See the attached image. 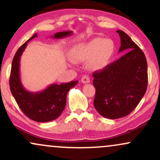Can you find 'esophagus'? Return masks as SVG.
<instances>
[{"instance_id": "esophagus-1", "label": "esophagus", "mask_w": 160, "mask_h": 160, "mask_svg": "<svg viewBox=\"0 0 160 160\" xmlns=\"http://www.w3.org/2000/svg\"><path fill=\"white\" fill-rule=\"evenodd\" d=\"M90 78L88 76H84L82 78V82L83 84H88V83H90Z\"/></svg>"}]
</instances>
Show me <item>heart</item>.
<instances>
[{"mask_svg": "<svg viewBox=\"0 0 160 160\" xmlns=\"http://www.w3.org/2000/svg\"><path fill=\"white\" fill-rule=\"evenodd\" d=\"M115 51V45L112 39L95 37L72 48L70 59L77 63L88 62L89 69L99 71L109 65Z\"/></svg>", "mask_w": 160, "mask_h": 160, "instance_id": "heart-1", "label": "heart"}]
</instances>
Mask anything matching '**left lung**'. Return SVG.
<instances>
[{"mask_svg": "<svg viewBox=\"0 0 160 160\" xmlns=\"http://www.w3.org/2000/svg\"><path fill=\"white\" fill-rule=\"evenodd\" d=\"M118 53L127 51L105 69L93 72L94 107L103 117L118 119L135 109L146 92L148 66L142 51L121 30Z\"/></svg>", "mask_w": 160, "mask_h": 160, "instance_id": "left-lung-1", "label": "left lung"}]
</instances>
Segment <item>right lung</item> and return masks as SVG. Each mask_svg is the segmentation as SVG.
Here are the masks:
<instances>
[{"label":"right lung","mask_w":160,"mask_h":160,"mask_svg":"<svg viewBox=\"0 0 160 160\" xmlns=\"http://www.w3.org/2000/svg\"><path fill=\"white\" fill-rule=\"evenodd\" d=\"M71 31L57 32L52 38L62 39L70 36ZM34 37L33 35L19 48L13 58L9 78L10 90L20 109L27 117L37 122L45 123L57 119L65 109L67 94L70 89L78 84V81H71L65 84H51L40 92H33L26 90L22 86L20 76V61L28 42Z\"/></svg>","instance_id":"1"}]
</instances>
